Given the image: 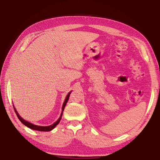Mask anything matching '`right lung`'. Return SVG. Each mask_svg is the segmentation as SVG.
Wrapping results in <instances>:
<instances>
[{
  "label": "right lung",
  "instance_id": "obj_1",
  "mask_svg": "<svg viewBox=\"0 0 160 160\" xmlns=\"http://www.w3.org/2000/svg\"><path fill=\"white\" fill-rule=\"evenodd\" d=\"M70 92L68 93V94L67 97H66V99H65V102H64L63 104V107H62V113H61V115L60 116V118H58V120L57 121H56L55 123H54L53 124H52V125L48 126H37V125H34V124H32L31 123L28 122V121L24 120V119L22 118H21L20 116V115L18 114V113L17 112V111H16V109H15L14 106H13V107H14V110H15V113H16V115H17V116L18 117L19 120H20L21 122L24 124V125H25L26 126H28V128H31L32 130H36V131H51V130L55 128V127L59 123V122H60V121H61V116H62V114H63V110H64V108H65V107H66V105L67 104V102L68 101V99H69V97H70Z\"/></svg>",
  "mask_w": 160,
  "mask_h": 160
}]
</instances>
